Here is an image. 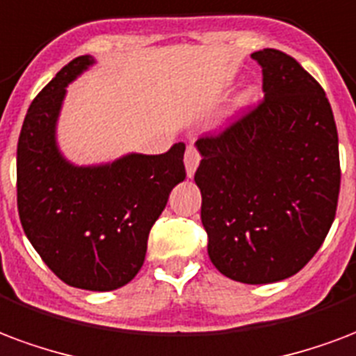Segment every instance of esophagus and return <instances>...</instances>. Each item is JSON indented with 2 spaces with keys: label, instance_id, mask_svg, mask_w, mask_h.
I'll use <instances>...</instances> for the list:
<instances>
[{
  "label": "esophagus",
  "instance_id": "esophagus-1",
  "mask_svg": "<svg viewBox=\"0 0 356 356\" xmlns=\"http://www.w3.org/2000/svg\"><path fill=\"white\" fill-rule=\"evenodd\" d=\"M200 152L198 149L194 147V145H188L186 147V151H185V168H186V175L188 177H192L194 173H196V168H198L200 164Z\"/></svg>",
  "mask_w": 356,
  "mask_h": 356
}]
</instances>
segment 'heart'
Returning <instances> with one entry per match:
<instances>
[{
    "instance_id": "obj_1",
    "label": "heart",
    "mask_w": 356,
    "mask_h": 356,
    "mask_svg": "<svg viewBox=\"0 0 356 356\" xmlns=\"http://www.w3.org/2000/svg\"><path fill=\"white\" fill-rule=\"evenodd\" d=\"M254 96H257V88H254V86L245 88V90L241 92V96L238 97V105H249L252 99H254Z\"/></svg>"
}]
</instances>
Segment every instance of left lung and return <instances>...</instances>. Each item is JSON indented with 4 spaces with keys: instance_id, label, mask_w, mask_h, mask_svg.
Here are the masks:
<instances>
[{
    "instance_id": "1",
    "label": "left lung",
    "mask_w": 356,
    "mask_h": 356,
    "mask_svg": "<svg viewBox=\"0 0 356 356\" xmlns=\"http://www.w3.org/2000/svg\"><path fill=\"white\" fill-rule=\"evenodd\" d=\"M264 99L196 141L207 252L226 277L264 285L298 273L336 217L338 130L323 86L292 56L252 52Z\"/></svg>"
}]
</instances>
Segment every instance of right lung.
<instances>
[{
	"label": "right lung",
	"instance_id": "add662e5",
	"mask_svg": "<svg viewBox=\"0 0 356 356\" xmlns=\"http://www.w3.org/2000/svg\"><path fill=\"white\" fill-rule=\"evenodd\" d=\"M92 64V56L71 60L31 102L18 138L17 204L44 264L70 286L104 292L141 270L149 232L186 177L185 143L111 164H70L58 151L56 120L65 86Z\"/></svg>",
	"mask_w": 356,
	"mask_h": 356
}]
</instances>
